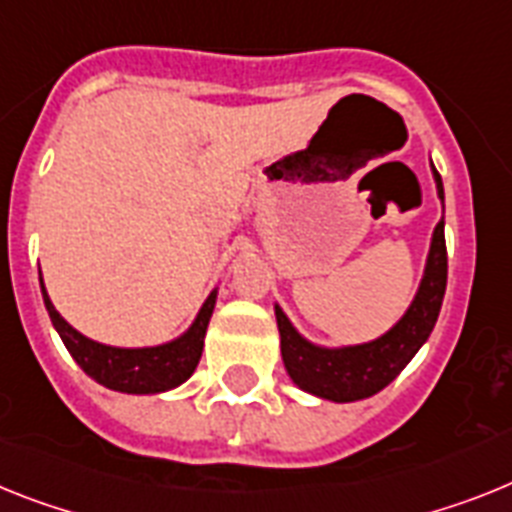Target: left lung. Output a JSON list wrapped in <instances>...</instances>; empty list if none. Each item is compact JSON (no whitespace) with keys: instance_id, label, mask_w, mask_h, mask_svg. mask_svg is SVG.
<instances>
[{"instance_id":"left-lung-1","label":"left lung","mask_w":512,"mask_h":512,"mask_svg":"<svg viewBox=\"0 0 512 512\" xmlns=\"http://www.w3.org/2000/svg\"><path fill=\"white\" fill-rule=\"evenodd\" d=\"M435 182L440 200H445L437 169ZM445 286H448V249H445V221H440L432 234L427 270L414 304L401 317V322L377 341L349 346V349H320L304 341L291 328L289 317L283 315L281 307H276L286 372L299 388L328 401L346 403L380 393L401 375V369L414 359L416 351L429 338L440 315Z\"/></svg>"}]
</instances>
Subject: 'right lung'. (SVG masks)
<instances>
[{
  "instance_id": "right-lung-1",
  "label": "right lung",
  "mask_w": 512,
  "mask_h": 512,
  "mask_svg": "<svg viewBox=\"0 0 512 512\" xmlns=\"http://www.w3.org/2000/svg\"><path fill=\"white\" fill-rule=\"evenodd\" d=\"M41 291H44V304L49 309L51 322L62 336L72 359L83 367L85 375H90L106 388L122 390V393H161V390L182 385L195 372L197 362L203 356L205 330H208L210 315L216 307V291H213L205 299L192 328L182 338L163 343V346H153V349H114V346H103V343L90 341L83 333H77L54 309L44 289V281H41Z\"/></svg>"
}]
</instances>
